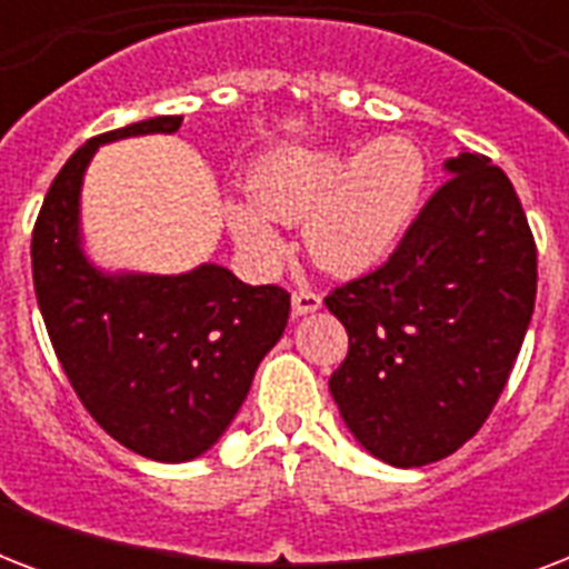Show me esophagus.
I'll list each match as a JSON object with an SVG mask.
<instances>
[{
	"instance_id": "obj_1",
	"label": "esophagus",
	"mask_w": 569,
	"mask_h": 569,
	"mask_svg": "<svg viewBox=\"0 0 569 569\" xmlns=\"http://www.w3.org/2000/svg\"><path fill=\"white\" fill-rule=\"evenodd\" d=\"M321 307V298L316 292H307V289H301V292L292 295V316L295 319H301V316H310V312H316Z\"/></svg>"
}]
</instances>
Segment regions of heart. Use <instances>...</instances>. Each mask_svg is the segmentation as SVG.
Masks as SVG:
<instances>
[{
  "instance_id": "b5f03b06",
  "label": "heart",
  "mask_w": 569,
  "mask_h": 569,
  "mask_svg": "<svg viewBox=\"0 0 569 569\" xmlns=\"http://www.w3.org/2000/svg\"><path fill=\"white\" fill-rule=\"evenodd\" d=\"M428 189V159L405 136L366 150L283 147L250 171V200L230 197L223 218L241 253L259 268L280 266L278 223H301L303 248L319 268L355 277L383 266L413 227Z\"/></svg>"
}]
</instances>
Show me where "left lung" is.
<instances>
[{"instance_id":"1","label":"left lung","mask_w":569,"mask_h":569,"mask_svg":"<svg viewBox=\"0 0 569 569\" xmlns=\"http://www.w3.org/2000/svg\"><path fill=\"white\" fill-rule=\"evenodd\" d=\"M401 248L325 298L348 330L330 375L342 422L372 458L425 467L476 437L529 330L538 248L487 156L458 153Z\"/></svg>"}]
</instances>
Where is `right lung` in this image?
Returning a JSON list of instances; mask_svg holds the SVG:
<instances>
[{"instance_id": "right-lung-1", "label": "right lung", "mask_w": 569, "mask_h": 569, "mask_svg": "<svg viewBox=\"0 0 569 569\" xmlns=\"http://www.w3.org/2000/svg\"><path fill=\"white\" fill-rule=\"evenodd\" d=\"M150 118L91 138L58 171L31 232V277L58 363L102 431L141 458H200L239 413L283 337L289 292L203 262L186 274L106 271L84 253L82 182L102 144L171 136Z\"/></svg>"}]
</instances>
